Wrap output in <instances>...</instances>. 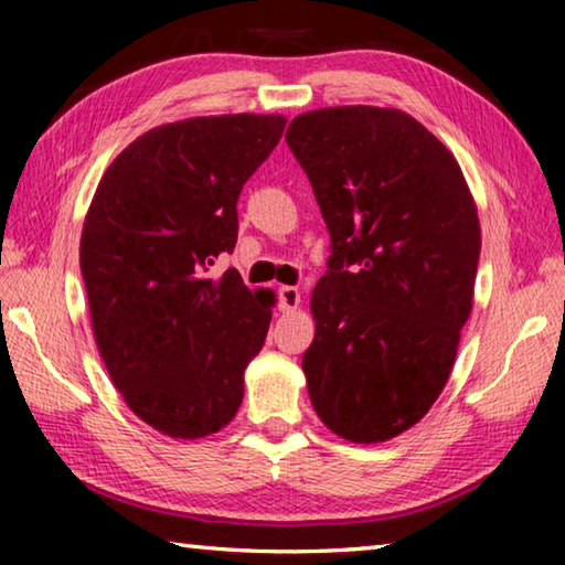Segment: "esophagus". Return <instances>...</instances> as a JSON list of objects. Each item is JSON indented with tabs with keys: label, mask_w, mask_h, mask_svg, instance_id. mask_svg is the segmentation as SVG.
<instances>
[{
	"label": "esophagus",
	"mask_w": 565,
	"mask_h": 565,
	"mask_svg": "<svg viewBox=\"0 0 565 565\" xmlns=\"http://www.w3.org/2000/svg\"><path fill=\"white\" fill-rule=\"evenodd\" d=\"M301 303V291L296 286H279V311L291 313L299 309Z\"/></svg>",
	"instance_id": "1"
}]
</instances>
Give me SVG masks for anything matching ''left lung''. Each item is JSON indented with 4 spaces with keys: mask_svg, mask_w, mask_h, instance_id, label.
<instances>
[{
    "mask_svg": "<svg viewBox=\"0 0 565 565\" xmlns=\"http://www.w3.org/2000/svg\"><path fill=\"white\" fill-rule=\"evenodd\" d=\"M286 141L333 248L301 361L313 411L347 441H388L454 371L481 254L471 189L444 141L401 109L303 111Z\"/></svg>",
    "mask_w": 565,
    "mask_h": 565,
    "instance_id": "8db88e82",
    "label": "left lung"
}]
</instances>
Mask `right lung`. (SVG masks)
<instances>
[{"label": "right lung", "instance_id": "right-lung-1", "mask_svg": "<svg viewBox=\"0 0 565 565\" xmlns=\"http://www.w3.org/2000/svg\"><path fill=\"white\" fill-rule=\"evenodd\" d=\"M284 127L281 114L161 124L111 161L84 216L79 266L102 361L164 436H212L242 406L276 296L209 269L234 248L238 194Z\"/></svg>", "mask_w": 565, "mask_h": 565}]
</instances>
